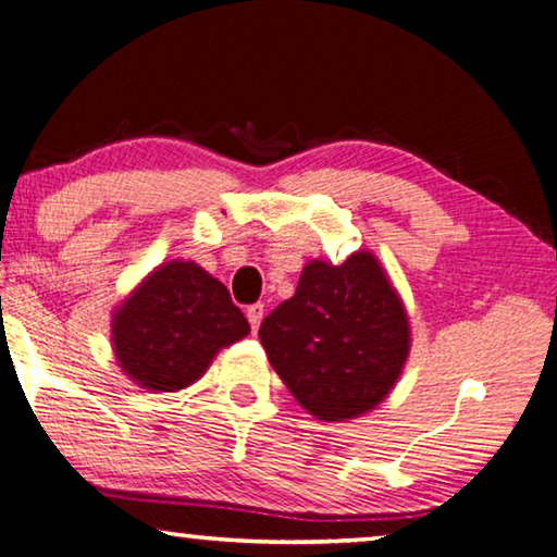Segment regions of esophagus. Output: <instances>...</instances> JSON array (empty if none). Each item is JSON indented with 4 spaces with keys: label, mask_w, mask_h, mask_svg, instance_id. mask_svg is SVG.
<instances>
[{
    "label": "esophagus",
    "mask_w": 557,
    "mask_h": 557,
    "mask_svg": "<svg viewBox=\"0 0 557 557\" xmlns=\"http://www.w3.org/2000/svg\"><path fill=\"white\" fill-rule=\"evenodd\" d=\"M262 318H264V305H249L247 308V320H249V325H252V331L257 333V327H260V323H262Z\"/></svg>",
    "instance_id": "34e87169"
}]
</instances>
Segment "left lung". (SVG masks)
<instances>
[{"label":"left lung","mask_w":557,"mask_h":557,"mask_svg":"<svg viewBox=\"0 0 557 557\" xmlns=\"http://www.w3.org/2000/svg\"><path fill=\"white\" fill-rule=\"evenodd\" d=\"M272 368L305 411L350 421L373 411L401 379L411 323L371 249L343 264L310 260L295 295L262 320Z\"/></svg>","instance_id":"1"}]
</instances>
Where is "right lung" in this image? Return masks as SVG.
Returning <instances> with one entry per match:
<instances>
[{"label": "right lung", "instance_id": "1", "mask_svg": "<svg viewBox=\"0 0 557 557\" xmlns=\"http://www.w3.org/2000/svg\"><path fill=\"white\" fill-rule=\"evenodd\" d=\"M113 354L136 386L174 394L197 383L216 354L249 335L230 289L191 260H171L115 305Z\"/></svg>", "mask_w": 557, "mask_h": 557}]
</instances>
